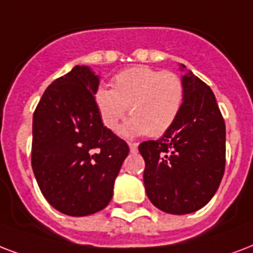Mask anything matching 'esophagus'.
I'll use <instances>...</instances> for the list:
<instances>
[{"mask_svg": "<svg viewBox=\"0 0 253 253\" xmlns=\"http://www.w3.org/2000/svg\"><path fill=\"white\" fill-rule=\"evenodd\" d=\"M128 147H130L131 152L138 151V144H136V143H128Z\"/></svg>", "mask_w": 253, "mask_h": 253, "instance_id": "obj_1", "label": "esophagus"}]
</instances>
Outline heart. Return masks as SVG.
<instances>
[{"label": "heart", "mask_w": 253, "mask_h": 253, "mask_svg": "<svg viewBox=\"0 0 253 253\" xmlns=\"http://www.w3.org/2000/svg\"><path fill=\"white\" fill-rule=\"evenodd\" d=\"M102 123L117 131L128 107L132 118L122 127L127 138L159 136L176 122L184 102V84L172 71L135 66L114 77L113 90L98 87L94 95Z\"/></svg>", "instance_id": "obj_1"}]
</instances>
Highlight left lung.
<instances>
[{"label": "left lung", "mask_w": 253, "mask_h": 253, "mask_svg": "<svg viewBox=\"0 0 253 253\" xmlns=\"http://www.w3.org/2000/svg\"><path fill=\"white\" fill-rule=\"evenodd\" d=\"M184 102L176 122L158 140L139 144L148 199L161 211L186 215L204 207L225 167V125L213 92L180 63Z\"/></svg>", "instance_id": "8db88e82"}]
</instances>
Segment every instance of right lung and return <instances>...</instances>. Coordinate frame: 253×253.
<instances>
[{
	"label": "right lung",
	"mask_w": 253,
	"mask_h": 253,
	"mask_svg": "<svg viewBox=\"0 0 253 253\" xmlns=\"http://www.w3.org/2000/svg\"><path fill=\"white\" fill-rule=\"evenodd\" d=\"M98 86L99 75L77 65L46 88L33 115V172L46 200L69 216H87L110 203L130 151L102 123Z\"/></svg>",
	"instance_id": "right-lung-1"
}]
</instances>
